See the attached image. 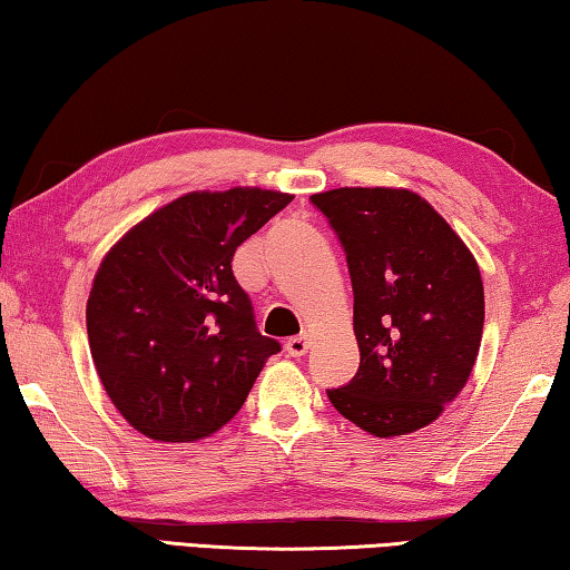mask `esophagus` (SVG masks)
Masks as SVG:
<instances>
[{"label": "esophagus", "instance_id": "1", "mask_svg": "<svg viewBox=\"0 0 570 570\" xmlns=\"http://www.w3.org/2000/svg\"><path fill=\"white\" fill-rule=\"evenodd\" d=\"M308 344H312L308 334H298V336H294V340L286 342V354L288 356H304L308 352Z\"/></svg>", "mask_w": 570, "mask_h": 570}]
</instances>
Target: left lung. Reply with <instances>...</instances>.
<instances>
[{
  "label": "left lung",
  "mask_w": 570,
  "mask_h": 570,
  "mask_svg": "<svg viewBox=\"0 0 570 570\" xmlns=\"http://www.w3.org/2000/svg\"><path fill=\"white\" fill-rule=\"evenodd\" d=\"M312 204L350 264L360 370L330 390L334 410L374 438L435 422L475 366L485 294L472 250L407 188H334Z\"/></svg>",
  "instance_id": "obj_1"
}]
</instances>
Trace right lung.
Returning a JSON list of instances; mask_svg holds the SVG:
<instances>
[{
  "mask_svg": "<svg viewBox=\"0 0 570 570\" xmlns=\"http://www.w3.org/2000/svg\"><path fill=\"white\" fill-rule=\"evenodd\" d=\"M292 193L193 190L135 224L100 262L88 298L98 377L130 428L156 442L210 438L244 407L266 360L230 262Z\"/></svg>",
  "mask_w": 570,
  "mask_h": 570,
  "instance_id": "1",
  "label": "right lung"
}]
</instances>
